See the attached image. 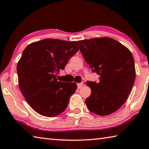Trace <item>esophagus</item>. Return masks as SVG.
Segmentation results:
<instances>
[{"label":"esophagus","mask_w":149,"mask_h":149,"mask_svg":"<svg viewBox=\"0 0 149 149\" xmlns=\"http://www.w3.org/2000/svg\"><path fill=\"white\" fill-rule=\"evenodd\" d=\"M77 87H78V88H81V87H82V86L83 85V82H81V83H77Z\"/></svg>","instance_id":"1"}]
</instances>
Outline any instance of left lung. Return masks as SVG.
Masks as SVG:
<instances>
[{
    "mask_svg": "<svg viewBox=\"0 0 149 149\" xmlns=\"http://www.w3.org/2000/svg\"><path fill=\"white\" fill-rule=\"evenodd\" d=\"M79 49L99 81H86L91 94L85 100L92 113L106 116L115 112L126 101L133 87L136 69L128 48L110 38L78 41Z\"/></svg>",
    "mask_w": 149,
    "mask_h": 149,
    "instance_id": "8db88e82",
    "label": "left lung"
}]
</instances>
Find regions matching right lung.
<instances>
[{
	"mask_svg": "<svg viewBox=\"0 0 149 149\" xmlns=\"http://www.w3.org/2000/svg\"><path fill=\"white\" fill-rule=\"evenodd\" d=\"M78 51L76 42L51 38L32 43L24 49L17 66L19 86L35 111L51 117L66 109L77 85L58 81L56 73Z\"/></svg>",
	"mask_w": 149,
	"mask_h": 149,
	"instance_id": "obj_1",
	"label": "right lung"
}]
</instances>
